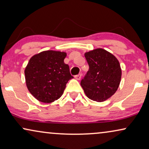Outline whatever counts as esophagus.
<instances>
[{
	"instance_id": "34e87169",
	"label": "esophagus",
	"mask_w": 149,
	"mask_h": 149,
	"mask_svg": "<svg viewBox=\"0 0 149 149\" xmlns=\"http://www.w3.org/2000/svg\"><path fill=\"white\" fill-rule=\"evenodd\" d=\"M74 78L77 79V80H80L81 78V74H79L77 75H75Z\"/></svg>"
}]
</instances>
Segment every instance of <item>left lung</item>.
<instances>
[{
	"label": "left lung",
	"instance_id": "left-lung-1",
	"mask_svg": "<svg viewBox=\"0 0 149 149\" xmlns=\"http://www.w3.org/2000/svg\"><path fill=\"white\" fill-rule=\"evenodd\" d=\"M85 57L89 70L81 81L85 95L96 102H104L111 97L119 86L121 69L115 56L98 48L86 52Z\"/></svg>",
	"mask_w": 149,
	"mask_h": 149
}]
</instances>
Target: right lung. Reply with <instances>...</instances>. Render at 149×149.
Masks as SVG:
<instances>
[{"label":"right lung","mask_w":149,"mask_h":149,"mask_svg":"<svg viewBox=\"0 0 149 149\" xmlns=\"http://www.w3.org/2000/svg\"><path fill=\"white\" fill-rule=\"evenodd\" d=\"M66 53L49 50L30 59L24 73L26 86L38 101L51 103L60 98L73 77L64 62Z\"/></svg>","instance_id":"right-lung-1"}]
</instances>
